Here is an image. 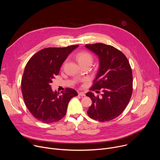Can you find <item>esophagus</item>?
I'll return each instance as SVG.
<instances>
[{
    "mask_svg": "<svg viewBox=\"0 0 160 160\" xmlns=\"http://www.w3.org/2000/svg\"><path fill=\"white\" fill-rule=\"evenodd\" d=\"M78 95L80 96H85V93H84L83 92H78Z\"/></svg>",
    "mask_w": 160,
    "mask_h": 160,
    "instance_id": "obj_1",
    "label": "esophagus"
}]
</instances>
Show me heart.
Here are the masks:
<instances>
[{"label": "heart", "mask_w": 160, "mask_h": 160, "mask_svg": "<svg viewBox=\"0 0 160 160\" xmlns=\"http://www.w3.org/2000/svg\"><path fill=\"white\" fill-rule=\"evenodd\" d=\"M76 59L80 66L89 64H91L93 60V57L89 52L87 51H82L78 52L76 56Z\"/></svg>", "instance_id": "1"}]
</instances>
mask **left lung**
<instances>
[{
	"instance_id": "1",
	"label": "left lung",
	"mask_w": 160,
	"mask_h": 160,
	"mask_svg": "<svg viewBox=\"0 0 160 160\" xmlns=\"http://www.w3.org/2000/svg\"><path fill=\"white\" fill-rule=\"evenodd\" d=\"M96 54L99 68L90 90H102L101 98L92 92L86 94L92 101L87 111L91 118L101 122L118 117L127 106L132 94V72L125 56L111 45L102 43L86 44Z\"/></svg>"
}]
</instances>
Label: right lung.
Here are the masks:
<instances>
[{
  "label": "right lung",
  "mask_w": 160,
  "mask_h": 160,
  "mask_svg": "<svg viewBox=\"0 0 160 160\" xmlns=\"http://www.w3.org/2000/svg\"><path fill=\"white\" fill-rule=\"evenodd\" d=\"M78 46L45 48L27 62L21 80L22 94L26 106L38 120L46 123L58 122L66 115L70 99L78 95L70 88L62 94L54 92L51 83L68 56Z\"/></svg>",
  "instance_id": "add662e5"
}]
</instances>
